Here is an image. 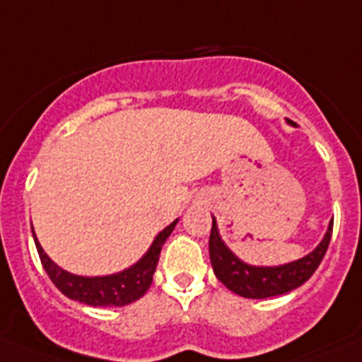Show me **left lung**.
I'll list each match as a JSON object with an SVG mask.
<instances>
[{"label": "left lung", "instance_id": "obj_1", "mask_svg": "<svg viewBox=\"0 0 362 362\" xmlns=\"http://www.w3.org/2000/svg\"><path fill=\"white\" fill-rule=\"evenodd\" d=\"M332 229L333 222H329L325 238L310 255L276 268H257L242 262L228 250L220 238L216 222L213 218L211 235H209V259H211L213 272L228 290L235 291L240 297L268 298L288 293L304 284L319 268L320 260L325 259V253L329 246Z\"/></svg>", "mask_w": 362, "mask_h": 362}]
</instances>
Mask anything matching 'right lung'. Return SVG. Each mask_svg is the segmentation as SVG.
<instances>
[{"label":"right lung","instance_id":"right-lung-1","mask_svg":"<svg viewBox=\"0 0 362 362\" xmlns=\"http://www.w3.org/2000/svg\"><path fill=\"white\" fill-rule=\"evenodd\" d=\"M177 222L178 220H175L173 224H169L168 228L163 229L162 233H158V237L155 238L149 251L134 266H131V268L122 273L107 276L72 275V273L65 272L59 266H56L47 257V253L40 246V242H37L36 237H34V242H36L37 255H40V260H42L43 269L47 272L52 284L65 297L72 298V300H78V303L89 304V306H125V304H131L134 300H138V298L149 290L163 242L168 240V237L171 235L173 229H175Z\"/></svg>","mask_w":362,"mask_h":362}]
</instances>
